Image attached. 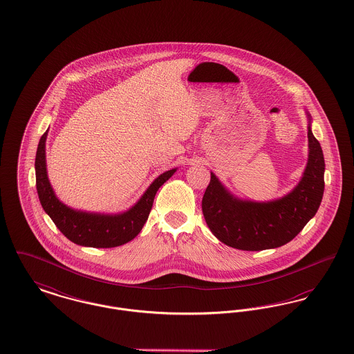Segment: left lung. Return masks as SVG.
<instances>
[{
	"label": "left lung",
	"instance_id": "left-lung-1",
	"mask_svg": "<svg viewBox=\"0 0 354 354\" xmlns=\"http://www.w3.org/2000/svg\"><path fill=\"white\" fill-rule=\"evenodd\" d=\"M308 138L309 160L304 176L290 194L278 201H239L211 172L202 211L208 229L222 243L246 251L275 249L290 242L315 215L325 188V160L310 127Z\"/></svg>",
	"mask_w": 354,
	"mask_h": 354
}]
</instances>
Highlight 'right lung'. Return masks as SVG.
<instances>
[{"label": "right lung", "instance_id": "obj_1", "mask_svg": "<svg viewBox=\"0 0 354 354\" xmlns=\"http://www.w3.org/2000/svg\"><path fill=\"white\" fill-rule=\"evenodd\" d=\"M46 133L42 135L36 153V187L42 208L50 216L57 229L71 242L96 249L116 248L132 241L142 231L148 219L156 191L162 185H165V182L174 175L176 169H169L156 178L140 201L133 207L125 211L124 214L102 215L75 211L66 207L56 198L48 180L45 166Z\"/></svg>", "mask_w": 354, "mask_h": 354}]
</instances>
